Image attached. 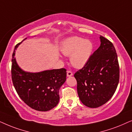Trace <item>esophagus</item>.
I'll return each instance as SVG.
<instances>
[{
	"instance_id": "34e87169",
	"label": "esophagus",
	"mask_w": 132,
	"mask_h": 132,
	"mask_svg": "<svg viewBox=\"0 0 132 132\" xmlns=\"http://www.w3.org/2000/svg\"><path fill=\"white\" fill-rule=\"evenodd\" d=\"M72 75H73L72 72L71 71H67V76L68 77H71Z\"/></svg>"
}]
</instances>
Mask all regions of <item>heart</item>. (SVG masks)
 <instances>
[{
    "label": "heart",
    "instance_id": "b5f03b06",
    "mask_svg": "<svg viewBox=\"0 0 132 132\" xmlns=\"http://www.w3.org/2000/svg\"><path fill=\"white\" fill-rule=\"evenodd\" d=\"M61 52L70 56V61L73 66L81 68L86 64L93 51V44L90 40L79 37H72L63 42Z\"/></svg>",
    "mask_w": 132,
    "mask_h": 132
}]
</instances>
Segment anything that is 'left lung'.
Masks as SVG:
<instances>
[{
  "label": "left lung",
  "mask_w": 132,
  "mask_h": 132,
  "mask_svg": "<svg viewBox=\"0 0 132 132\" xmlns=\"http://www.w3.org/2000/svg\"><path fill=\"white\" fill-rule=\"evenodd\" d=\"M100 46L84 67L75 73L77 92L86 106L96 108L106 103L117 90L119 66L113 43L100 36Z\"/></svg>",
  "instance_id": "obj_1"
}]
</instances>
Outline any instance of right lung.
Wrapping results in <instances>:
<instances>
[{
	"label": "right lung",
	"mask_w": 132,
	"mask_h": 132,
	"mask_svg": "<svg viewBox=\"0 0 132 132\" xmlns=\"http://www.w3.org/2000/svg\"><path fill=\"white\" fill-rule=\"evenodd\" d=\"M21 43L15 45L12 55L13 85L19 97L28 106L38 111H48L59 103V89L66 80V69L61 68L38 73L23 71L14 57L15 50Z\"/></svg>",
	"instance_id": "obj_1"
}]
</instances>
